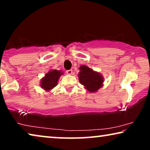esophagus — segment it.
<instances>
[{
    "instance_id": "34e87169",
    "label": "esophagus",
    "mask_w": 150,
    "mask_h": 150,
    "mask_svg": "<svg viewBox=\"0 0 150 150\" xmlns=\"http://www.w3.org/2000/svg\"><path fill=\"white\" fill-rule=\"evenodd\" d=\"M66 72H67V74L68 75H71V74H72L73 71H72V70H71V69H69V70H67L66 71Z\"/></svg>"
}]
</instances>
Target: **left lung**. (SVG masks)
I'll use <instances>...</instances> for the list:
<instances>
[{"label":"left lung","instance_id":"obj_1","mask_svg":"<svg viewBox=\"0 0 150 150\" xmlns=\"http://www.w3.org/2000/svg\"><path fill=\"white\" fill-rule=\"evenodd\" d=\"M79 69L78 76L80 83L90 93L98 91L103 86L104 79L101 74L93 71L87 65H81Z\"/></svg>","mask_w":150,"mask_h":150}]
</instances>
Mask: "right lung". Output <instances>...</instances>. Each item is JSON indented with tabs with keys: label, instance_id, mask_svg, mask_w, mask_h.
I'll return each instance as SVG.
<instances>
[{
	"label": "right lung",
	"instance_id": "right-lung-1",
	"mask_svg": "<svg viewBox=\"0 0 150 150\" xmlns=\"http://www.w3.org/2000/svg\"><path fill=\"white\" fill-rule=\"evenodd\" d=\"M63 74L62 71L52 69L45 74L40 82V87L44 89L45 91H50L54 87H56L58 83L59 78Z\"/></svg>",
	"mask_w": 150,
	"mask_h": 150
}]
</instances>
